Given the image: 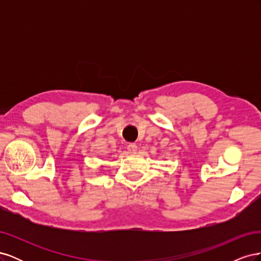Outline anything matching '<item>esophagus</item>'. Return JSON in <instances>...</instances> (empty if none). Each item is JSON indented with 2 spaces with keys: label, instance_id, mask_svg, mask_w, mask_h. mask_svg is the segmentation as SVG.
<instances>
[{
  "label": "esophagus",
  "instance_id": "1",
  "mask_svg": "<svg viewBox=\"0 0 261 261\" xmlns=\"http://www.w3.org/2000/svg\"><path fill=\"white\" fill-rule=\"evenodd\" d=\"M127 150H128L129 153H136V151H137V146H136L135 144H129V145L127 146Z\"/></svg>",
  "mask_w": 261,
  "mask_h": 261
}]
</instances>
